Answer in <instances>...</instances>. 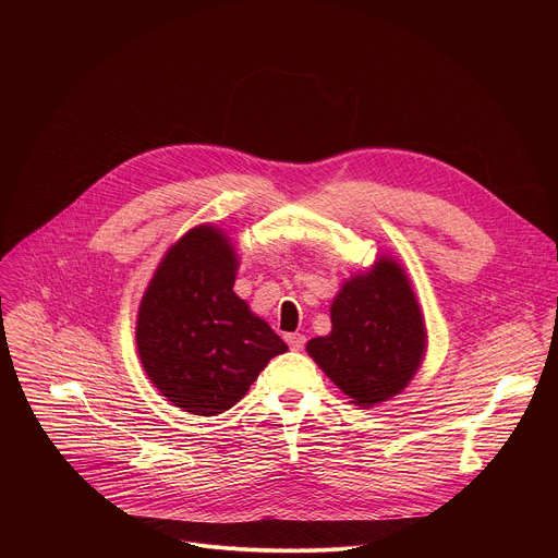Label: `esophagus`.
Listing matches in <instances>:
<instances>
[{
    "label": "esophagus",
    "mask_w": 558,
    "mask_h": 558,
    "mask_svg": "<svg viewBox=\"0 0 558 558\" xmlns=\"http://www.w3.org/2000/svg\"><path fill=\"white\" fill-rule=\"evenodd\" d=\"M287 344L291 347V351H302L306 344V338L302 333H289L287 336Z\"/></svg>",
    "instance_id": "34e87169"
}]
</instances>
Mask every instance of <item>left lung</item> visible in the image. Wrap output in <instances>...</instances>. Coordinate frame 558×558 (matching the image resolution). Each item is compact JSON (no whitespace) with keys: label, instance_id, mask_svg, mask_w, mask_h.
Returning a JSON list of instances; mask_svg holds the SVG:
<instances>
[{"label":"left lung","instance_id":"obj_1","mask_svg":"<svg viewBox=\"0 0 558 558\" xmlns=\"http://www.w3.org/2000/svg\"><path fill=\"white\" fill-rule=\"evenodd\" d=\"M306 351L357 407L402 392L424 360L426 327L400 263L381 256L347 280L331 304V333Z\"/></svg>","mask_w":558,"mask_h":558}]
</instances>
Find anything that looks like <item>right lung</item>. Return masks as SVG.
Instances as JSON below:
<instances>
[{
	"label": "right lung",
	"mask_w": 558,
	"mask_h": 558,
	"mask_svg": "<svg viewBox=\"0 0 558 558\" xmlns=\"http://www.w3.org/2000/svg\"><path fill=\"white\" fill-rule=\"evenodd\" d=\"M238 256L214 225L190 229L154 271L138 306L136 349L151 384L192 415L241 402L287 344L233 293Z\"/></svg>",
	"instance_id": "right-lung-1"
}]
</instances>
